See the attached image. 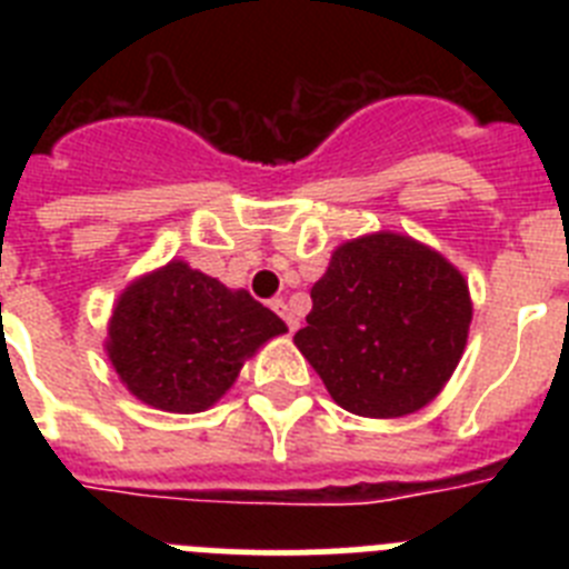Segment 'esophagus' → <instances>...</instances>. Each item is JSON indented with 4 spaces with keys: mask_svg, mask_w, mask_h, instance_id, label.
<instances>
[{
    "mask_svg": "<svg viewBox=\"0 0 569 569\" xmlns=\"http://www.w3.org/2000/svg\"><path fill=\"white\" fill-rule=\"evenodd\" d=\"M270 308H273L276 313H279L281 319H284V325H288V330H290V333H293V330L299 328V321H296V316L290 313L288 301H284V299H273V301H270Z\"/></svg>",
    "mask_w": 569,
    "mask_h": 569,
    "instance_id": "esophagus-1",
    "label": "esophagus"
}]
</instances>
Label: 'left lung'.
I'll return each mask as SVG.
<instances>
[{
    "mask_svg": "<svg viewBox=\"0 0 569 569\" xmlns=\"http://www.w3.org/2000/svg\"><path fill=\"white\" fill-rule=\"evenodd\" d=\"M310 299L296 347L336 405L356 416L413 413L465 353L472 316L465 276L407 236L345 241Z\"/></svg>",
    "mask_w": 569,
    "mask_h": 569,
    "instance_id": "8db88e82",
    "label": "left lung"
}]
</instances>
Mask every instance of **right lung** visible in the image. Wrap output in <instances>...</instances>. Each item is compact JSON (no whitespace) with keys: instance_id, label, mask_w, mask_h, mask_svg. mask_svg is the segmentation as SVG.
<instances>
[{"instance_id":"1","label":"right lung","mask_w":569,"mask_h":569,"mask_svg":"<svg viewBox=\"0 0 569 569\" xmlns=\"http://www.w3.org/2000/svg\"><path fill=\"white\" fill-rule=\"evenodd\" d=\"M284 330L248 290H228L170 261L122 293L108 356L136 399L168 413H199L222 399L256 347Z\"/></svg>"}]
</instances>
